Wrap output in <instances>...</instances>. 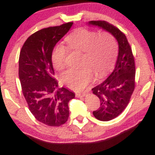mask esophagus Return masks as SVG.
<instances>
[{
  "instance_id": "esophagus-1",
  "label": "esophagus",
  "mask_w": 155,
  "mask_h": 155,
  "mask_svg": "<svg viewBox=\"0 0 155 155\" xmlns=\"http://www.w3.org/2000/svg\"><path fill=\"white\" fill-rule=\"evenodd\" d=\"M87 95V93L85 92H82V93H76V96L77 97H84Z\"/></svg>"
}]
</instances>
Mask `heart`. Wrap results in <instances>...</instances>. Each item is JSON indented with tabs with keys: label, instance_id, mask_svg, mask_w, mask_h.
Here are the masks:
<instances>
[{
	"label": "heart",
	"instance_id": "b5f03b06",
	"mask_svg": "<svg viewBox=\"0 0 155 155\" xmlns=\"http://www.w3.org/2000/svg\"><path fill=\"white\" fill-rule=\"evenodd\" d=\"M67 48L73 51L82 52L81 65L79 69H69L61 76L63 84L76 91L82 90L93 78L101 76L114 63L118 44L115 37L107 31L99 33L86 28L76 30L65 38ZM68 49L63 45L55 46L51 51V60L57 70L65 67Z\"/></svg>",
	"mask_w": 155,
	"mask_h": 155
}]
</instances>
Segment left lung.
Masks as SVG:
<instances>
[{
	"label": "left lung",
	"mask_w": 155,
	"mask_h": 155,
	"mask_svg": "<svg viewBox=\"0 0 155 155\" xmlns=\"http://www.w3.org/2000/svg\"><path fill=\"white\" fill-rule=\"evenodd\" d=\"M90 25L97 26L111 33L117 39L119 53L112 73L105 81L92 89V93L100 99L98 109L93 111L96 119L109 121L116 118L129 104L135 89L134 57L125 35L106 21H90Z\"/></svg>",
	"instance_id": "1"
}]
</instances>
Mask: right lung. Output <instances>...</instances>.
<instances>
[{
  "label": "right lung",
  "instance_id": "obj_1",
  "mask_svg": "<svg viewBox=\"0 0 155 155\" xmlns=\"http://www.w3.org/2000/svg\"><path fill=\"white\" fill-rule=\"evenodd\" d=\"M73 22L49 27L35 32L23 44L19 58V77L30 111L39 122L58 127L67 122L69 101L75 93L58 87L51 51L68 32Z\"/></svg>",
  "mask_w": 155,
  "mask_h": 155
}]
</instances>
